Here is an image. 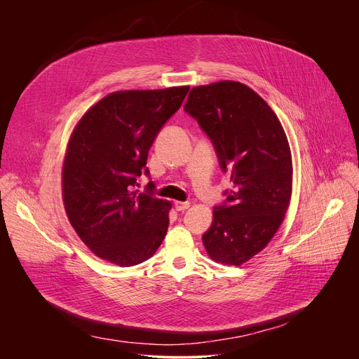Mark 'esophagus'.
<instances>
[{
  "label": "esophagus",
  "mask_w": 359,
  "mask_h": 359,
  "mask_svg": "<svg viewBox=\"0 0 359 359\" xmlns=\"http://www.w3.org/2000/svg\"><path fill=\"white\" fill-rule=\"evenodd\" d=\"M175 208L177 212H183L190 208V203L189 201H175Z\"/></svg>",
  "instance_id": "esophagus-1"
}]
</instances>
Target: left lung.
I'll list each match as a JSON object with an SVG mask.
<instances>
[{
    "label": "left lung",
    "mask_w": 359,
    "mask_h": 359,
    "mask_svg": "<svg viewBox=\"0 0 359 359\" xmlns=\"http://www.w3.org/2000/svg\"><path fill=\"white\" fill-rule=\"evenodd\" d=\"M184 112L212 140L220 169L233 182L226 201L215 206L203 244L213 260L240 266L269 244L288 209L292 163L287 136L267 102L240 82L193 88Z\"/></svg>",
    "instance_id": "obj_1"
}]
</instances>
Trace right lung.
Returning a JSON list of instances; mask_svg holds the SVG:
<instances>
[{
  "instance_id": "obj_1",
  "label": "right lung",
  "mask_w": 359,
  "mask_h": 359,
  "mask_svg": "<svg viewBox=\"0 0 359 359\" xmlns=\"http://www.w3.org/2000/svg\"><path fill=\"white\" fill-rule=\"evenodd\" d=\"M189 86L123 90L100 99L71 136L62 169L64 204L81 240L121 267L150 259L169 227L172 204L155 196L147 153L165 123L179 111Z\"/></svg>"
}]
</instances>
